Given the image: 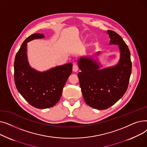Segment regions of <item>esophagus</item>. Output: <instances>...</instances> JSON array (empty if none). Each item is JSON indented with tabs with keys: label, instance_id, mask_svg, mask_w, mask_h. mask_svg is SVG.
I'll list each match as a JSON object with an SVG mask.
<instances>
[{
	"label": "esophagus",
	"instance_id": "obj_1",
	"mask_svg": "<svg viewBox=\"0 0 147 147\" xmlns=\"http://www.w3.org/2000/svg\"><path fill=\"white\" fill-rule=\"evenodd\" d=\"M78 69H79V67H78V65H77L76 64H73V70L74 71H77L78 70Z\"/></svg>",
	"mask_w": 147,
	"mask_h": 147
}]
</instances>
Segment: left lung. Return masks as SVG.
<instances>
[{"mask_svg": "<svg viewBox=\"0 0 147 147\" xmlns=\"http://www.w3.org/2000/svg\"><path fill=\"white\" fill-rule=\"evenodd\" d=\"M110 44L118 45L121 52L119 64L111 68L99 69L95 61L81 57L78 73L80 86L86 103L98 110L109 109L124 95L132 72V62L127 45L121 37L113 30H107Z\"/></svg>", "mask_w": 147, "mask_h": 147, "instance_id": "8db88e82", "label": "left lung"}]
</instances>
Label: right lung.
I'll return each mask as SVG.
<instances>
[{"label": "right lung", "instance_id": "add662e5", "mask_svg": "<svg viewBox=\"0 0 147 147\" xmlns=\"http://www.w3.org/2000/svg\"><path fill=\"white\" fill-rule=\"evenodd\" d=\"M43 37L44 36L39 33L28 37L21 46L14 61V81L17 90L31 105L41 109L52 107L59 101L73 67L71 63H68L43 73L31 68L27 58V43Z\"/></svg>", "mask_w": 147, "mask_h": 147}]
</instances>
